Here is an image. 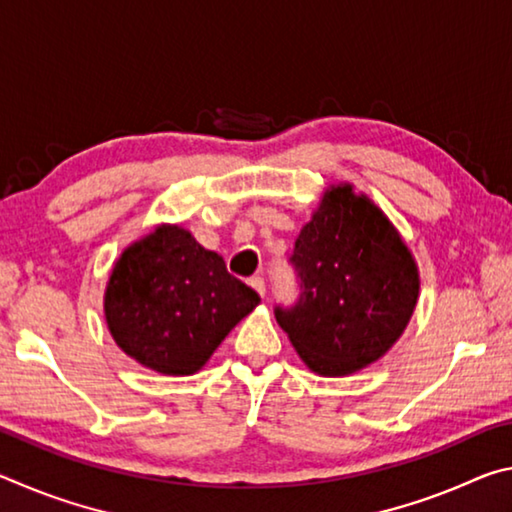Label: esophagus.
I'll return each mask as SVG.
<instances>
[{
  "label": "esophagus",
  "instance_id": "1",
  "mask_svg": "<svg viewBox=\"0 0 512 512\" xmlns=\"http://www.w3.org/2000/svg\"><path fill=\"white\" fill-rule=\"evenodd\" d=\"M248 284H250V287H253V289L259 293V296H264V293H266V282H264V277H259V275L250 277Z\"/></svg>",
  "mask_w": 512,
  "mask_h": 512
}]
</instances>
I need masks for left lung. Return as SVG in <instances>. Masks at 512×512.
Listing matches in <instances>:
<instances>
[{
  "instance_id": "obj_1",
  "label": "left lung",
  "mask_w": 512,
  "mask_h": 512,
  "mask_svg": "<svg viewBox=\"0 0 512 512\" xmlns=\"http://www.w3.org/2000/svg\"><path fill=\"white\" fill-rule=\"evenodd\" d=\"M298 300L275 320L307 366L350 375L384 357L418 302V266L377 205L350 185L327 189L293 246Z\"/></svg>"
}]
</instances>
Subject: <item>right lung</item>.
Segmentation results:
<instances>
[{
    "mask_svg": "<svg viewBox=\"0 0 512 512\" xmlns=\"http://www.w3.org/2000/svg\"><path fill=\"white\" fill-rule=\"evenodd\" d=\"M259 300L187 230L162 225L112 268L106 320L119 348L142 366L192 375Z\"/></svg>",
    "mask_w": 512,
    "mask_h": 512,
    "instance_id": "1",
    "label": "right lung"
}]
</instances>
